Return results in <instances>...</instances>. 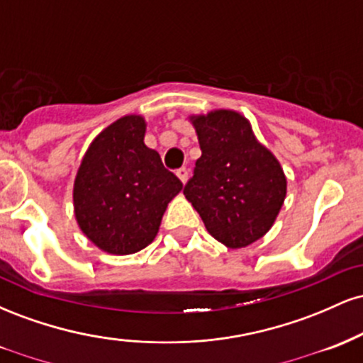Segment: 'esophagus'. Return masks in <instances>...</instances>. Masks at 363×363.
I'll return each mask as SVG.
<instances>
[{
    "label": "esophagus",
    "instance_id": "esophagus-1",
    "mask_svg": "<svg viewBox=\"0 0 363 363\" xmlns=\"http://www.w3.org/2000/svg\"><path fill=\"white\" fill-rule=\"evenodd\" d=\"M176 174H177V177L181 179L182 184H186V181H187V169L186 167H181Z\"/></svg>",
    "mask_w": 363,
    "mask_h": 363
}]
</instances>
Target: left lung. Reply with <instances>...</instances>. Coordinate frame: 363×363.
I'll list each match as a JSON object with an SVG mask.
<instances>
[{"label": "left lung", "instance_id": "8db88e82", "mask_svg": "<svg viewBox=\"0 0 363 363\" xmlns=\"http://www.w3.org/2000/svg\"><path fill=\"white\" fill-rule=\"evenodd\" d=\"M201 157L184 186L206 230L230 249L256 242L272 228L286 196L280 162L234 111L193 116Z\"/></svg>", "mask_w": 363, "mask_h": 363}]
</instances>
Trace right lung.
<instances>
[{"label":"right lung","mask_w":363,"mask_h":363,"mask_svg":"<svg viewBox=\"0 0 363 363\" xmlns=\"http://www.w3.org/2000/svg\"><path fill=\"white\" fill-rule=\"evenodd\" d=\"M145 119L124 116L86 150L73 187L82 232L102 251L138 252L155 239L165 208L182 182L145 145Z\"/></svg>","instance_id":"right-lung-1"}]
</instances>
